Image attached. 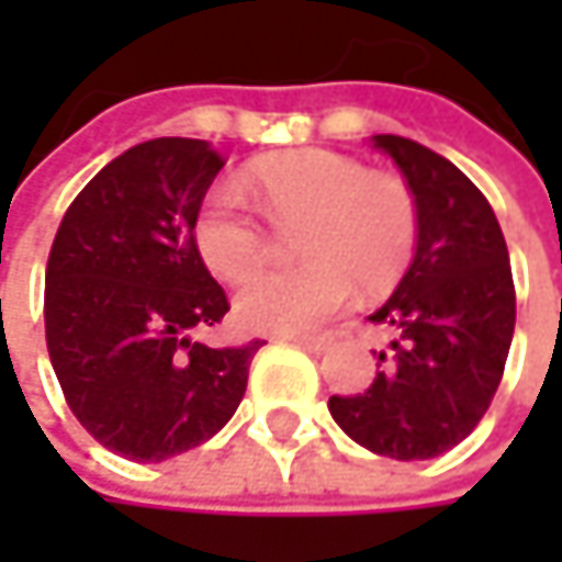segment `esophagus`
I'll return each instance as SVG.
<instances>
[{
	"mask_svg": "<svg viewBox=\"0 0 562 562\" xmlns=\"http://www.w3.org/2000/svg\"><path fill=\"white\" fill-rule=\"evenodd\" d=\"M282 341H289V345H295V348H302V351L322 355V351L331 345V335H302V338H282Z\"/></svg>",
	"mask_w": 562,
	"mask_h": 562,
	"instance_id": "1",
	"label": "esophagus"
}]
</instances>
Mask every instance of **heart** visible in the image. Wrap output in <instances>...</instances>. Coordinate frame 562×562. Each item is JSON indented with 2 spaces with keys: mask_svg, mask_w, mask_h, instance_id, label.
<instances>
[{
  "mask_svg": "<svg viewBox=\"0 0 562 562\" xmlns=\"http://www.w3.org/2000/svg\"><path fill=\"white\" fill-rule=\"evenodd\" d=\"M244 188L263 217L292 235L302 263L263 273L234 299V315L250 331L295 335L335 315L355 282L384 292L409 270L419 240L413 188L361 159L305 146L254 159ZM194 250L214 277L250 280L273 254L270 231L227 184L211 188L194 211Z\"/></svg>",
  "mask_w": 562,
  "mask_h": 562,
  "instance_id": "heart-1",
  "label": "heart"
}]
</instances>
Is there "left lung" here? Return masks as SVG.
Listing matches in <instances>:
<instances>
[{
	"label": "left lung",
	"mask_w": 562,
	"mask_h": 562,
	"mask_svg": "<svg viewBox=\"0 0 562 562\" xmlns=\"http://www.w3.org/2000/svg\"><path fill=\"white\" fill-rule=\"evenodd\" d=\"M371 146L413 188L419 240L391 299L368 315L393 328L391 368L328 409L358 446L413 462L449 452L485 416L514 338V280L502 224L462 171L403 136Z\"/></svg>",
	"instance_id": "1"
}]
</instances>
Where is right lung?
I'll return each mask as SVG.
<instances>
[{
  "instance_id": "right-lung-1",
  "label": "right lung",
  "mask_w": 562,
  "mask_h": 562,
  "mask_svg": "<svg viewBox=\"0 0 562 562\" xmlns=\"http://www.w3.org/2000/svg\"><path fill=\"white\" fill-rule=\"evenodd\" d=\"M224 159L204 139L126 149L67 207L45 273V338L80 426L110 452L162 462L207 442L240 406L263 341L207 348L227 295L191 224Z\"/></svg>"
}]
</instances>
